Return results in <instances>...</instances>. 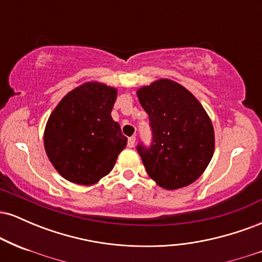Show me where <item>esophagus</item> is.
<instances>
[{"label":"esophagus","mask_w":262,"mask_h":262,"mask_svg":"<svg viewBox=\"0 0 262 262\" xmlns=\"http://www.w3.org/2000/svg\"><path fill=\"white\" fill-rule=\"evenodd\" d=\"M135 144V137L128 138V148H133Z\"/></svg>","instance_id":"esophagus-1"}]
</instances>
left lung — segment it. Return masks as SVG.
<instances>
[{
	"mask_svg": "<svg viewBox=\"0 0 262 262\" xmlns=\"http://www.w3.org/2000/svg\"><path fill=\"white\" fill-rule=\"evenodd\" d=\"M137 95L152 130L151 146L137 148L148 175L165 189L193 183L214 152V129L203 106L169 79L140 87Z\"/></svg>",
	"mask_w": 262,
	"mask_h": 262,
	"instance_id": "1",
	"label": "left lung"
}]
</instances>
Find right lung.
I'll list each match as a JSON object with an SVG mask.
<instances>
[{
    "label": "right lung",
    "mask_w": 262,
    "mask_h": 262,
    "mask_svg": "<svg viewBox=\"0 0 262 262\" xmlns=\"http://www.w3.org/2000/svg\"><path fill=\"white\" fill-rule=\"evenodd\" d=\"M117 89L90 81L59 102L48 119L44 148L68 181L91 186L108 175L127 138L111 116Z\"/></svg>",
    "instance_id": "obj_1"
}]
</instances>
